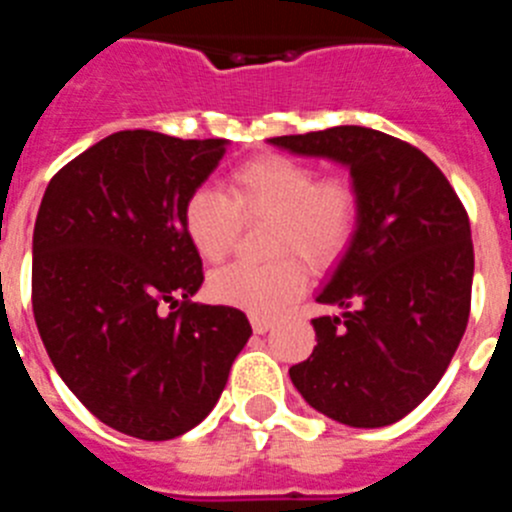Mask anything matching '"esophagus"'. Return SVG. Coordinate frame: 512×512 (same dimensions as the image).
I'll use <instances>...</instances> for the list:
<instances>
[{
	"mask_svg": "<svg viewBox=\"0 0 512 512\" xmlns=\"http://www.w3.org/2000/svg\"><path fill=\"white\" fill-rule=\"evenodd\" d=\"M251 328L256 330V333H266V330L274 328V320L264 318V315H251Z\"/></svg>",
	"mask_w": 512,
	"mask_h": 512,
	"instance_id": "obj_1",
	"label": "esophagus"
}]
</instances>
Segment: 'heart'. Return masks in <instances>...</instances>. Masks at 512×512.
Segmentation results:
<instances>
[{
  "label": "heart",
  "instance_id": "b5f03b06",
  "mask_svg": "<svg viewBox=\"0 0 512 512\" xmlns=\"http://www.w3.org/2000/svg\"><path fill=\"white\" fill-rule=\"evenodd\" d=\"M359 217V189L348 176H320L305 161L264 153L230 171L225 194L194 189L182 220L189 243L205 261L228 256L241 220H271L266 251L277 259L212 271L207 292L220 305L274 315L305 289L295 256L310 269L333 266L354 241Z\"/></svg>",
  "mask_w": 512,
  "mask_h": 512
}]
</instances>
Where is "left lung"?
<instances>
[{"label": "left lung", "mask_w": 512, "mask_h": 512, "mask_svg": "<svg viewBox=\"0 0 512 512\" xmlns=\"http://www.w3.org/2000/svg\"><path fill=\"white\" fill-rule=\"evenodd\" d=\"M269 143L341 161L361 197L354 241L318 295L343 312L312 320L318 346L289 377L307 405L338 423H397L441 382L467 330V210L431 158L379 130L338 125Z\"/></svg>", "instance_id": "1"}]
</instances>
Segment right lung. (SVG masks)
<instances>
[{
    "mask_svg": "<svg viewBox=\"0 0 512 512\" xmlns=\"http://www.w3.org/2000/svg\"><path fill=\"white\" fill-rule=\"evenodd\" d=\"M223 153V138L120 130L63 166L40 202V338L81 405L125 436L169 441L202 423L251 338L241 310L192 302L205 274L184 202Z\"/></svg>",
    "mask_w": 512,
    "mask_h": 512,
    "instance_id": "1",
    "label": "right lung"
}]
</instances>
